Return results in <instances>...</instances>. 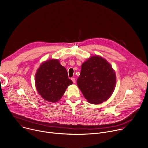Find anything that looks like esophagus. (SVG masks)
Masks as SVG:
<instances>
[{"mask_svg": "<svg viewBox=\"0 0 148 148\" xmlns=\"http://www.w3.org/2000/svg\"><path fill=\"white\" fill-rule=\"evenodd\" d=\"M71 80H72V82H73V84H75V83L76 80H75V78H72V79H71Z\"/></svg>", "mask_w": 148, "mask_h": 148, "instance_id": "34e87169", "label": "esophagus"}]
</instances>
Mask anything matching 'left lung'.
Segmentation results:
<instances>
[{"instance_id": "8db88e82", "label": "left lung", "mask_w": 148, "mask_h": 148, "mask_svg": "<svg viewBox=\"0 0 148 148\" xmlns=\"http://www.w3.org/2000/svg\"><path fill=\"white\" fill-rule=\"evenodd\" d=\"M115 71L99 55L90 56L82 64L77 85L87 101L100 104L112 96L116 86Z\"/></svg>"}]
</instances>
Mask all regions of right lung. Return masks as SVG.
<instances>
[{
  "label": "right lung",
  "mask_w": 148,
  "mask_h": 148,
  "mask_svg": "<svg viewBox=\"0 0 148 148\" xmlns=\"http://www.w3.org/2000/svg\"><path fill=\"white\" fill-rule=\"evenodd\" d=\"M35 86L42 98L52 103L59 101L68 87L73 84L66 69L58 59L43 62L35 74Z\"/></svg>",
  "instance_id": "1"
}]
</instances>
